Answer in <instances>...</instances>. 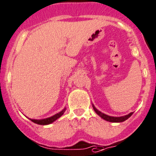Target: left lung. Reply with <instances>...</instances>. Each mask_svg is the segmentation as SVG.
<instances>
[{"label": "left lung", "mask_w": 156, "mask_h": 156, "mask_svg": "<svg viewBox=\"0 0 156 156\" xmlns=\"http://www.w3.org/2000/svg\"><path fill=\"white\" fill-rule=\"evenodd\" d=\"M92 106H93V108H94V110L95 111V112L97 113V114L100 117H101L103 119H104V120L107 121V122H125V120H127V119H129V118L132 115V114H133V112H130V113H129L128 115H124V116H121V117H114V116H109V115H106V114H104V113L101 112L100 111H99V110L94 106V104H92Z\"/></svg>", "instance_id": "left-lung-1"}]
</instances>
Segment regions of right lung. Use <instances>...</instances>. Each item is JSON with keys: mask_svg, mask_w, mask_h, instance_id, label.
Here are the masks:
<instances>
[{"mask_svg": "<svg viewBox=\"0 0 156 156\" xmlns=\"http://www.w3.org/2000/svg\"><path fill=\"white\" fill-rule=\"evenodd\" d=\"M65 111H66V108H64L63 109H62L61 112L56 113V114H55L54 115L51 116V117L47 118V119H29L31 121V122H34V123H35V124H37V125H50V124L53 123V122H55L56 119H58L59 118H60L61 116L63 115V113L65 112Z\"/></svg>", "mask_w": 156, "mask_h": 156, "instance_id": "1", "label": "right lung"}]
</instances>
